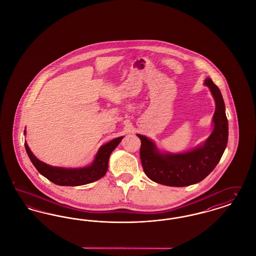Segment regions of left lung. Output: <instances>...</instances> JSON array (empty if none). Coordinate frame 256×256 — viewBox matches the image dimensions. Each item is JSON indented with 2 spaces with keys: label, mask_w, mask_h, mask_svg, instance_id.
I'll return each mask as SVG.
<instances>
[{
  "label": "left lung",
  "mask_w": 256,
  "mask_h": 256,
  "mask_svg": "<svg viewBox=\"0 0 256 256\" xmlns=\"http://www.w3.org/2000/svg\"><path fill=\"white\" fill-rule=\"evenodd\" d=\"M216 102L213 116L214 128L204 145L183 154H161L146 136L141 140L140 158L146 176L154 182L183 187L202 182L219 163L228 139V122L219 87L212 80H204Z\"/></svg>",
  "instance_id": "obj_1"
}]
</instances>
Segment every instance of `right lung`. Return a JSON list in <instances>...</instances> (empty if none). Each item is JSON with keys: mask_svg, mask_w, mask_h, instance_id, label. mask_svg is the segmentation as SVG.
<instances>
[{"mask_svg": "<svg viewBox=\"0 0 256 256\" xmlns=\"http://www.w3.org/2000/svg\"><path fill=\"white\" fill-rule=\"evenodd\" d=\"M122 139V136L118 137L102 145L100 148L96 158L90 166L78 169H66L50 166L36 158L26 142L24 148L34 166L42 176L48 178L50 182L60 186H80L96 182L106 174L108 168L110 154L113 150L119 145Z\"/></svg>", "mask_w": 256, "mask_h": 256, "instance_id": "1", "label": "right lung"}]
</instances>
